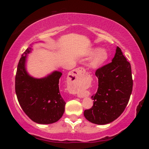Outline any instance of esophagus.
I'll use <instances>...</instances> for the list:
<instances>
[{
	"label": "esophagus",
	"instance_id": "34e87169",
	"mask_svg": "<svg viewBox=\"0 0 149 149\" xmlns=\"http://www.w3.org/2000/svg\"><path fill=\"white\" fill-rule=\"evenodd\" d=\"M85 74V70L83 68H79L76 70H74L72 73V76L75 81H79L80 79H82V78L84 77ZM78 97H83V96L80 94H78Z\"/></svg>",
	"mask_w": 149,
	"mask_h": 149
}]
</instances>
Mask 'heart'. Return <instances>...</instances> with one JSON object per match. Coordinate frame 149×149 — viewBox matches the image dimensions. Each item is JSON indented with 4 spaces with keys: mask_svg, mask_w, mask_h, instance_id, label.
<instances>
[{
    "mask_svg": "<svg viewBox=\"0 0 149 149\" xmlns=\"http://www.w3.org/2000/svg\"><path fill=\"white\" fill-rule=\"evenodd\" d=\"M98 50L97 48L92 49L89 52V54H92L95 53ZM108 58V52L105 49H100L96 52V54L92 57L91 60V65L93 66H98L106 62Z\"/></svg>",
    "mask_w": 149,
    "mask_h": 149,
    "instance_id": "b5f03b06",
    "label": "heart"
}]
</instances>
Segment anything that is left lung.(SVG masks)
<instances>
[{
    "instance_id": "obj_1",
    "label": "left lung",
    "mask_w": 149,
    "mask_h": 149,
    "mask_svg": "<svg viewBox=\"0 0 149 149\" xmlns=\"http://www.w3.org/2000/svg\"><path fill=\"white\" fill-rule=\"evenodd\" d=\"M99 81L97 92L90 109L84 111V116L95 124L104 125L113 122L124 111L133 89L130 63L117 47L112 62L95 72Z\"/></svg>"
}]
</instances>
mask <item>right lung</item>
I'll use <instances>...</instances> for the list:
<instances>
[{"label":"right lung","mask_w":149,"mask_h":149,"mask_svg":"<svg viewBox=\"0 0 149 149\" xmlns=\"http://www.w3.org/2000/svg\"><path fill=\"white\" fill-rule=\"evenodd\" d=\"M29 48L22 55L15 78V90L20 107L32 121L40 124L56 122L62 116L65 102L60 95L59 80L62 74L54 71L47 77L37 79L26 69Z\"/></svg>","instance_id":"add662e5"}]
</instances>
